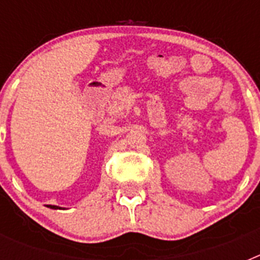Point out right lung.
Listing matches in <instances>:
<instances>
[{
	"label": "right lung",
	"instance_id": "add662e5",
	"mask_svg": "<svg viewBox=\"0 0 260 260\" xmlns=\"http://www.w3.org/2000/svg\"><path fill=\"white\" fill-rule=\"evenodd\" d=\"M48 207H50V208H54V210H56V208H59V207H57V206H48Z\"/></svg>",
	"mask_w": 260,
	"mask_h": 260
}]
</instances>
